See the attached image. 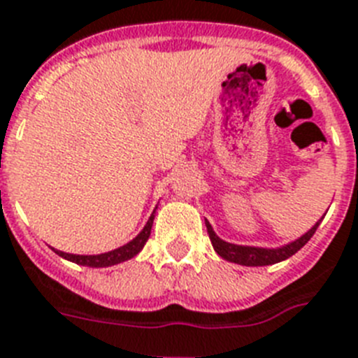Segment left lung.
Segmentation results:
<instances>
[{"mask_svg":"<svg viewBox=\"0 0 358 358\" xmlns=\"http://www.w3.org/2000/svg\"><path fill=\"white\" fill-rule=\"evenodd\" d=\"M320 221H317V223L307 230L303 236H300V238L291 241V243L283 245V247H276V249H264V247H249V245L229 243V241H223L220 236L215 234L212 225L206 220L205 225L206 230H208V236H210L212 247H214V250L220 254L221 258L227 259V262H232V264L245 265V267H264V265L278 264V262L291 258L292 254H296L298 250L302 249L303 245L313 238V234L317 232Z\"/></svg>","mask_w":358,"mask_h":358,"instance_id":"1","label":"left lung"}]
</instances>
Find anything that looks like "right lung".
Instances as JSON below:
<instances>
[{
  "label": "right lung",
  "mask_w": 358,
  "mask_h": 358,
  "mask_svg": "<svg viewBox=\"0 0 358 358\" xmlns=\"http://www.w3.org/2000/svg\"><path fill=\"white\" fill-rule=\"evenodd\" d=\"M153 220H155V210L152 212V215H150V220H148V223L144 225V229L141 230V232H138L131 241H128V243L119 247V249L109 250V252L84 256V254H69V252H62V250H56V249L52 250H55L58 256H62V258L73 262V264L85 265V267H111V265L122 264V262H126V259H131L133 256H137V254L143 250L148 238H150V232H152Z\"/></svg>",
  "instance_id": "add662e5"
}]
</instances>
